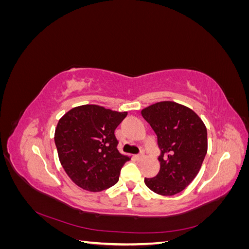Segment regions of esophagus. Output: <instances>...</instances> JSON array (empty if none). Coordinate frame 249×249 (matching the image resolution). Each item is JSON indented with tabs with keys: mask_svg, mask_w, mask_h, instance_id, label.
Segmentation results:
<instances>
[{
	"mask_svg": "<svg viewBox=\"0 0 249 249\" xmlns=\"http://www.w3.org/2000/svg\"><path fill=\"white\" fill-rule=\"evenodd\" d=\"M135 158H136V159H137L138 161H140V160H142V159H143V158H144V154L141 153V154H139V155H136V156H135Z\"/></svg>",
	"mask_w": 249,
	"mask_h": 249,
	"instance_id": "obj_1",
	"label": "esophagus"
}]
</instances>
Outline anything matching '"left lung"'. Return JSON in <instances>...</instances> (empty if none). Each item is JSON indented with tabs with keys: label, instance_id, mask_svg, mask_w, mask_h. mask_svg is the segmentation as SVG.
Segmentation results:
<instances>
[{
	"label": "left lung",
	"instance_id": "1",
	"mask_svg": "<svg viewBox=\"0 0 249 249\" xmlns=\"http://www.w3.org/2000/svg\"><path fill=\"white\" fill-rule=\"evenodd\" d=\"M157 135L160 170L145 185L157 194L182 192L197 176L208 150L207 127L190 108L160 102L141 111Z\"/></svg>",
	"mask_w": 249,
	"mask_h": 249
}]
</instances>
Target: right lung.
I'll return each mask as SVG.
<instances>
[{
    "label": "right lung",
    "mask_w": 249,
    "mask_h": 249,
    "mask_svg": "<svg viewBox=\"0 0 249 249\" xmlns=\"http://www.w3.org/2000/svg\"><path fill=\"white\" fill-rule=\"evenodd\" d=\"M126 115L127 112L84 105L60 118L55 131L59 160L82 189L100 192L118 182L130 158L118 152L114 131Z\"/></svg>",
    "instance_id": "right-lung-1"
}]
</instances>
